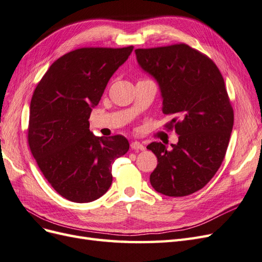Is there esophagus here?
<instances>
[{
    "label": "esophagus",
    "mask_w": 262,
    "mask_h": 262,
    "mask_svg": "<svg viewBox=\"0 0 262 262\" xmlns=\"http://www.w3.org/2000/svg\"><path fill=\"white\" fill-rule=\"evenodd\" d=\"M131 148L132 149H140V150H144L145 149L144 145L141 144L140 142H138V141L132 142V143H131Z\"/></svg>",
    "instance_id": "1"
}]
</instances>
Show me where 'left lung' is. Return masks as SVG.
<instances>
[{"label":"left lung","mask_w":262,"mask_h":262,"mask_svg":"<svg viewBox=\"0 0 262 262\" xmlns=\"http://www.w3.org/2000/svg\"><path fill=\"white\" fill-rule=\"evenodd\" d=\"M139 67L160 87L167 126L178 134L170 147L152 142L157 157L149 181L157 192L185 196L203 188L224 160L234 113L220 70L204 54L185 43L137 49Z\"/></svg>","instance_id":"8db88e82"}]
</instances>
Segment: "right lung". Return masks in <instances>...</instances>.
Returning a JSON list of instances; mask_svg holds the SVG:
<instances>
[{
  "label": "right lung",
  "instance_id": "obj_1",
  "mask_svg": "<svg viewBox=\"0 0 262 262\" xmlns=\"http://www.w3.org/2000/svg\"><path fill=\"white\" fill-rule=\"evenodd\" d=\"M133 47L82 48L52 63L30 101L28 143L45 178L76 203L99 199L112 186V166L129 150L122 136L96 137L91 113Z\"/></svg>",
  "mask_w": 262,
  "mask_h": 262
}]
</instances>
